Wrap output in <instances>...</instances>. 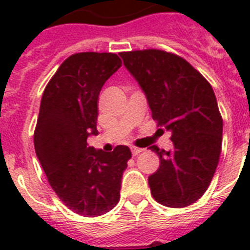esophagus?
<instances>
[{
  "label": "esophagus",
  "mask_w": 250,
  "mask_h": 250,
  "mask_svg": "<svg viewBox=\"0 0 250 250\" xmlns=\"http://www.w3.org/2000/svg\"><path fill=\"white\" fill-rule=\"evenodd\" d=\"M131 152H132L133 156H137V154H140L141 152H144V149L136 148V146H133V148H131Z\"/></svg>",
  "instance_id": "34e87169"
}]
</instances>
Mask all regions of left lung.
Masks as SVG:
<instances>
[{"label":"left lung","mask_w":250,"mask_h":250,"mask_svg":"<svg viewBox=\"0 0 250 250\" xmlns=\"http://www.w3.org/2000/svg\"><path fill=\"white\" fill-rule=\"evenodd\" d=\"M121 57L174 144L171 152L150 146L160 157V168L148 179L152 196L167 208L192 205L210 186L222 150L223 119L213 88L174 53L145 49Z\"/></svg>","instance_id":"1"}]
</instances>
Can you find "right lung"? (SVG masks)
<instances>
[{"label": "right lung", "instance_id": "obj_1", "mask_svg": "<svg viewBox=\"0 0 250 250\" xmlns=\"http://www.w3.org/2000/svg\"><path fill=\"white\" fill-rule=\"evenodd\" d=\"M122 66L115 53L72 54L45 86L33 135L35 150L48 182L74 213L98 217L121 198L122 175L131 158L128 146L105 153L88 146L97 135L98 94Z\"/></svg>", "mask_w": 250, "mask_h": 250}]
</instances>
